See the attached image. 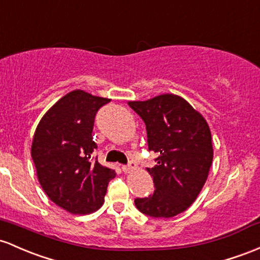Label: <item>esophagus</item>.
<instances>
[{
    "label": "esophagus",
    "instance_id": "esophagus-1",
    "mask_svg": "<svg viewBox=\"0 0 260 260\" xmlns=\"http://www.w3.org/2000/svg\"><path fill=\"white\" fill-rule=\"evenodd\" d=\"M136 168H137L136 162L135 161H131L128 165H124V167H122V170H123L125 174H129V173L135 172Z\"/></svg>",
    "mask_w": 260,
    "mask_h": 260
}]
</instances>
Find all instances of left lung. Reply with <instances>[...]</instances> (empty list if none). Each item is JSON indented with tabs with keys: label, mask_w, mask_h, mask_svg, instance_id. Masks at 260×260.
I'll return each mask as SVG.
<instances>
[{
	"label": "left lung",
	"mask_w": 260,
	"mask_h": 260,
	"mask_svg": "<svg viewBox=\"0 0 260 260\" xmlns=\"http://www.w3.org/2000/svg\"><path fill=\"white\" fill-rule=\"evenodd\" d=\"M128 105L144 121L149 150L158 154L156 165L147 169L155 190L148 198L136 199V207L152 217H174L191 206L207 180L213 159L209 124L174 93Z\"/></svg>",
	"instance_id": "left-lung-1"
}]
</instances>
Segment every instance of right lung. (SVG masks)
I'll list each match as a JSON object with an SVG mask.
<instances>
[{"mask_svg": "<svg viewBox=\"0 0 260 260\" xmlns=\"http://www.w3.org/2000/svg\"><path fill=\"white\" fill-rule=\"evenodd\" d=\"M110 99L74 90L45 112L34 132L32 159L42 189L73 215H87L104 205L113 169L92 160L96 112Z\"/></svg>", "mask_w": 260, "mask_h": 260, "instance_id": "right-lung-1", "label": "right lung"}]
</instances>
